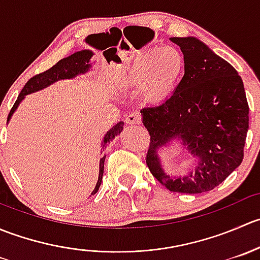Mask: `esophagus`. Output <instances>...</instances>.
<instances>
[{"instance_id": "obj_1", "label": "esophagus", "mask_w": 260, "mask_h": 260, "mask_svg": "<svg viewBox=\"0 0 260 260\" xmlns=\"http://www.w3.org/2000/svg\"><path fill=\"white\" fill-rule=\"evenodd\" d=\"M142 122V117L138 112H132L125 117V123L127 124H141Z\"/></svg>"}]
</instances>
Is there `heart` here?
Listing matches in <instances>:
<instances>
[{
  "label": "heart",
  "instance_id": "heart-1",
  "mask_svg": "<svg viewBox=\"0 0 260 260\" xmlns=\"http://www.w3.org/2000/svg\"><path fill=\"white\" fill-rule=\"evenodd\" d=\"M183 68L182 56L176 49L151 48L136 55L125 69L122 83L142 86L148 102H161L166 98L179 79Z\"/></svg>",
  "mask_w": 260,
  "mask_h": 260
}]
</instances>
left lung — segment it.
Masks as SVG:
<instances>
[{
    "label": "left lung",
    "instance_id": "1",
    "mask_svg": "<svg viewBox=\"0 0 260 260\" xmlns=\"http://www.w3.org/2000/svg\"><path fill=\"white\" fill-rule=\"evenodd\" d=\"M180 46L185 74L164 103L141 111L151 136L146 164L170 191L203 193L226 179L244 157L249 106L242 78L222 57L196 38H171ZM181 140L197 159L182 178L161 169L158 149Z\"/></svg>",
    "mask_w": 260,
    "mask_h": 260
}]
</instances>
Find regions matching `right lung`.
<instances>
[{"mask_svg":"<svg viewBox=\"0 0 260 260\" xmlns=\"http://www.w3.org/2000/svg\"><path fill=\"white\" fill-rule=\"evenodd\" d=\"M93 51L91 50H81V51H77L74 54H72L70 56L64 57L60 61H57L56 64L52 68H50L46 72L40 73V74L35 75V77L31 78L27 83L25 84V86L21 90L20 95L17 96V101L15 102L14 107L10 111L9 117H7V122L11 119L12 114L16 111L18 104L23 101L25 95L31 93H35V91L43 90L46 86L51 85L55 81L64 80V79H73V78L78 77L80 74H85V73L89 72V69L91 68L90 59L93 56ZM123 125L124 123L119 122L117 124L113 125L108 132L106 133L103 138V142H102V146L103 148H106V146L108 145L109 142L114 140L115 136L120 135V132L123 131ZM104 151V149H103ZM104 161H106V156L102 157L101 161H99V176H98V182H96L95 187L91 191V195H95L99 190V186L102 183V179H103V172H104Z\"/></svg>","mask_w":260,"mask_h":260,"instance_id":"right-lung-1","label":"right lung"}]
</instances>
